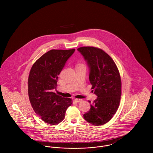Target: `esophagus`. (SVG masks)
Returning <instances> with one entry per match:
<instances>
[{
    "mask_svg": "<svg viewBox=\"0 0 153 153\" xmlns=\"http://www.w3.org/2000/svg\"><path fill=\"white\" fill-rule=\"evenodd\" d=\"M74 100V102H81L82 99H75Z\"/></svg>",
    "mask_w": 153,
    "mask_h": 153,
    "instance_id": "esophagus-1",
    "label": "esophagus"
}]
</instances>
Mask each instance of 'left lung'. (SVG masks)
I'll list each match as a JSON object with an SVG mask.
<instances>
[{"instance_id": "left-lung-1", "label": "left lung", "mask_w": 153, "mask_h": 153, "mask_svg": "<svg viewBox=\"0 0 153 153\" xmlns=\"http://www.w3.org/2000/svg\"><path fill=\"white\" fill-rule=\"evenodd\" d=\"M77 51L87 63L89 81L97 96L84 118L95 126L107 123L116 113L120 100L122 83L118 69L112 58L100 49L84 46Z\"/></svg>"}]
</instances>
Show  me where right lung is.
<instances>
[{"label": "right lung", "instance_id": "1", "mask_svg": "<svg viewBox=\"0 0 153 153\" xmlns=\"http://www.w3.org/2000/svg\"><path fill=\"white\" fill-rule=\"evenodd\" d=\"M75 49L51 50L32 66L28 79L30 102L36 115L46 123L56 125L62 122L66 111L72 104L70 98L53 92L56 89L58 75Z\"/></svg>", "mask_w": 153, "mask_h": 153}]
</instances>
